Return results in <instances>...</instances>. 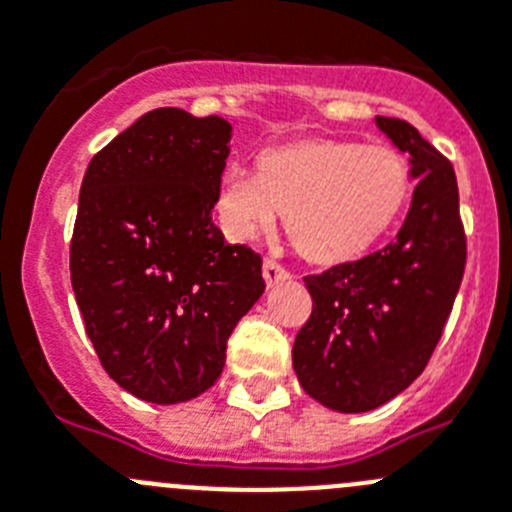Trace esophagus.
<instances>
[{"label":"esophagus","mask_w":512,"mask_h":512,"mask_svg":"<svg viewBox=\"0 0 512 512\" xmlns=\"http://www.w3.org/2000/svg\"><path fill=\"white\" fill-rule=\"evenodd\" d=\"M262 275H265L267 288H270V285L283 283V280L290 278L288 270H285V267L280 265V262H275V260H265V265H262Z\"/></svg>","instance_id":"1"}]
</instances>
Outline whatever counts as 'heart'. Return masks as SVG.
I'll return each instance as SVG.
<instances>
[{"mask_svg":"<svg viewBox=\"0 0 512 512\" xmlns=\"http://www.w3.org/2000/svg\"><path fill=\"white\" fill-rule=\"evenodd\" d=\"M408 199L411 170L393 147L301 140L265 150L257 176L229 168L216 188V216L229 239L252 242L283 214L306 260L339 265L385 237Z\"/></svg>","mask_w":512,"mask_h":512,"instance_id":"obj_1","label":"heart"}]
</instances>
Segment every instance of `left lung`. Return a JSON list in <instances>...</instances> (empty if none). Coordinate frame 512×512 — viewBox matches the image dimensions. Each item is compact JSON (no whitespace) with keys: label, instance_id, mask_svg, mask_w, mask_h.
Masks as SVG:
<instances>
[{"label":"left lung","instance_id":"1","mask_svg":"<svg viewBox=\"0 0 512 512\" xmlns=\"http://www.w3.org/2000/svg\"><path fill=\"white\" fill-rule=\"evenodd\" d=\"M416 178L398 237L382 250L306 275L313 311L293 344L301 388L339 413L403 393L428 365L467 262L454 168L413 124L375 117Z\"/></svg>","mask_w":512,"mask_h":512}]
</instances>
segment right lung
I'll use <instances>...</instances> for the list:
<instances>
[{"mask_svg":"<svg viewBox=\"0 0 512 512\" xmlns=\"http://www.w3.org/2000/svg\"><path fill=\"white\" fill-rule=\"evenodd\" d=\"M232 124L142 114L86 168L71 285L101 367L147 403H186L224 370L227 339L265 290L262 257L211 222Z\"/></svg>","mask_w":512,"mask_h":512,"instance_id":"right-lung-1","label":"right lung"}]
</instances>
